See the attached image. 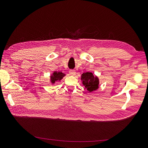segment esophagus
<instances>
[{
	"mask_svg": "<svg viewBox=\"0 0 148 148\" xmlns=\"http://www.w3.org/2000/svg\"><path fill=\"white\" fill-rule=\"evenodd\" d=\"M69 73L71 75L74 76L76 74V71L75 70H69Z\"/></svg>",
	"mask_w": 148,
	"mask_h": 148,
	"instance_id": "34e87169",
	"label": "esophagus"
}]
</instances>
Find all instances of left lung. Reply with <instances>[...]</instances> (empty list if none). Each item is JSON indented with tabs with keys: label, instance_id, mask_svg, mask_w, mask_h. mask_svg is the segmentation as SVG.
<instances>
[{
	"label": "left lung",
	"instance_id": "left-lung-1",
	"mask_svg": "<svg viewBox=\"0 0 148 148\" xmlns=\"http://www.w3.org/2000/svg\"><path fill=\"white\" fill-rule=\"evenodd\" d=\"M82 80L84 87L89 92L95 91L99 88V79L91 72H86L82 75Z\"/></svg>",
	"mask_w": 148,
	"mask_h": 148
}]
</instances>
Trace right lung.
I'll return each instance as SVG.
<instances>
[{
  "instance_id": "add662e5",
  "label": "right lung",
  "mask_w": 148,
  "mask_h": 148,
  "mask_svg": "<svg viewBox=\"0 0 148 148\" xmlns=\"http://www.w3.org/2000/svg\"><path fill=\"white\" fill-rule=\"evenodd\" d=\"M64 76H65V74H64L63 73L57 72V71H55L51 77V83L53 84L58 81H60V80H61L62 78H63Z\"/></svg>"
}]
</instances>
